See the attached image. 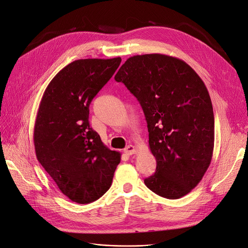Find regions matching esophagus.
Returning a JSON list of instances; mask_svg holds the SVG:
<instances>
[{
    "label": "esophagus",
    "mask_w": 248,
    "mask_h": 248,
    "mask_svg": "<svg viewBox=\"0 0 248 248\" xmlns=\"http://www.w3.org/2000/svg\"><path fill=\"white\" fill-rule=\"evenodd\" d=\"M124 152L126 154V155H132V154H134V153H137V148H136V146H133V145H127L124 149Z\"/></svg>",
    "instance_id": "esophagus-1"
}]
</instances>
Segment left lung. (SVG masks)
<instances>
[{
  "label": "left lung",
  "instance_id": "left-lung-1",
  "mask_svg": "<svg viewBox=\"0 0 248 248\" xmlns=\"http://www.w3.org/2000/svg\"><path fill=\"white\" fill-rule=\"evenodd\" d=\"M115 80L139 100L147 123L156 171L144 184L163 198H182L213 157L215 119L206 85L185 61L159 53L129 57Z\"/></svg>",
  "mask_w": 248,
  "mask_h": 248
}]
</instances>
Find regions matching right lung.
<instances>
[{
  "mask_svg": "<svg viewBox=\"0 0 248 248\" xmlns=\"http://www.w3.org/2000/svg\"><path fill=\"white\" fill-rule=\"evenodd\" d=\"M121 62V57L71 62L50 81L39 104L33 130L37 160L78 204L101 198L121 162V153L108 149L89 124L90 104Z\"/></svg>",
  "mask_w": 248,
  "mask_h": 248,
  "instance_id": "add662e5",
  "label": "right lung"
}]
</instances>
